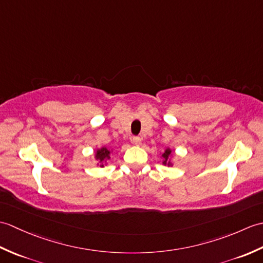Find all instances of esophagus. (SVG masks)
I'll use <instances>...</instances> for the list:
<instances>
[{
    "label": "esophagus",
    "instance_id": "34e87169",
    "mask_svg": "<svg viewBox=\"0 0 263 263\" xmlns=\"http://www.w3.org/2000/svg\"><path fill=\"white\" fill-rule=\"evenodd\" d=\"M132 141H133V143L136 144V146H140V144H141V139L139 137H133Z\"/></svg>",
    "mask_w": 263,
    "mask_h": 263
}]
</instances>
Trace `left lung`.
I'll use <instances>...</instances> for the list:
<instances>
[{"label": "left lung", "instance_id": "1", "mask_svg": "<svg viewBox=\"0 0 263 263\" xmlns=\"http://www.w3.org/2000/svg\"><path fill=\"white\" fill-rule=\"evenodd\" d=\"M160 156H161V164L164 166H170V167L173 166V163L171 161V158L173 156V150L170 147L165 148V150L160 154Z\"/></svg>", "mask_w": 263, "mask_h": 263}]
</instances>
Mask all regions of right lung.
<instances>
[{
	"mask_svg": "<svg viewBox=\"0 0 263 263\" xmlns=\"http://www.w3.org/2000/svg\"><path fill=\"white\" fill-rule=\"evenodd\" d=\"M114 153L113 148H108V147H100L98 149L95 150V159L97 160V166L99 167H105L108 164V160L110 159L111 154Z\"/></svg>",
	"mask_w": 263,
	"mask_h": 263,
	"instance_id": "right-lung-1",
	"label": "right lung"
}]
</instances>
